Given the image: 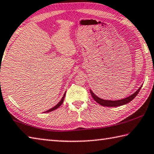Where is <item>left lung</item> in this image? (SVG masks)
Segmentation results:
<instances>
[{
	"mask_svg": "<svg viewBox=\"0 0 154 154\" xmlns=\"http://www.w3.org/2000/svg\"><path fill=\"white\" fill-rule=\"evenodd\" d=\"M141 87L142 85L133 94L131 95V96H129L127 97H125V98H123L122 100H107L100 98V97H97L96 95L91 90V89H89V90H90L91 95L92 97L94 98V100L100 105L104 106H108V107H116V106H120L127 104L128 102L132 101V100L137 96V95L138 94V93L141 88Z\"/></svg>",
	"mask_w": 154,
	"mask_h": 154,
	"instance_id": "8db88e82",
	"label": "left lung"
}]
</instances>
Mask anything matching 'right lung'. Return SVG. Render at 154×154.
Listing matches in <instances>:
<instances>
[{"label": "right lung", "mask_w": 154, "mask_h": 154, "mask_svg": "<svg viewBox=\"0 0 154 154\" xmlns=\"http://www.w3.org/2000/svg\"><path fill=\"white\" fill-rule=\"evenodd\" d=\"M65 95H66V91H65V93L64 94V95H63V97H62V99H61L60 100V102L58 103V104L56 105L55 106H54V107H52V108H50V109H49L48 110H47V111H46V112H51V111H53V110H56V109H57L58 107H59V106L63 104V100H64V99H65Z\"/></svg>", "instance_id": "add662e5"}]
</instances>
